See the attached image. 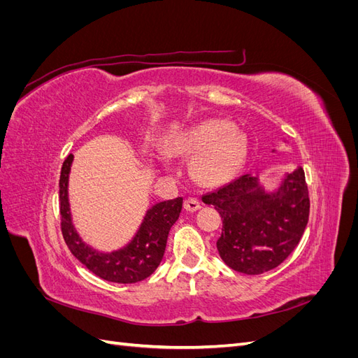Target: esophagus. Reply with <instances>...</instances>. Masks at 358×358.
I'll return each instance as SVG.
<instances>
[{
    "instance_id": "esophagus-1",
    "label": "esophagus",
    "mask_w": 358,
    "mask_h": 358,
    "mask_svg": "<svg viewBox=\"0 0 358 358\" xmlns=\"http://www.w3.org/2000/svg\"><path fill=\"white\" fill-rule=\"evenodd\" d=\"M183 206H185V210H188V212H196V210H199L201 208L200 201L196 197H188L185 200V204H183Z\"/></svg>"
}]
</instances>
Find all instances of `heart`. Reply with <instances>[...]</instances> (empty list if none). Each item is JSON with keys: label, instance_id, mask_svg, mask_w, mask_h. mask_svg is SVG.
<instances>
[{"label": "heart", "instance_id": "heart-1", "mask_svg": "<svg viewBox=\"0 0 358 358\" xmlns=\"http://www.w3.org/2000/svg\"><path fill=\"white\" fill-rule=\"evenodd\" d=\"M173 154L194 158L192 175L204 187L231 180L243 167L249 143L239 128L224 119H208L178 134Z\"/></svg>", "mask_w": 358, "mask_h": 358}]
</instances>
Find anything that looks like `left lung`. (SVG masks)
<instances>
[{
  "instance_id": "left-lung-1",
  "label": "left lung",
  "mask_w": 358,
  "mask_h": 358,
  "mask_svg": "<svg viewBox=\"0 0 358 358\" xmlns=\"http://www.w3.org/2000/svg\"><path fill=\"white\" fill-rule=\"evenodd\" d=\"M203 201L222 218L216 248L236 272L259 275L278 267L299 245L309 220L305 171L287 173L275 191H266L257 176L243 175Z\"/></svg>"
}]
</instances>
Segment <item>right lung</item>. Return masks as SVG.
<instances>
[{
    "label": "right lung",
    "mask_w": 358,
    "mask_h": 358,
    "mask_svg": "<svg viewBox=\"0 0 358 358\" xmlns=\"http://www.w3.org/2000/svg\"><path fill=\"white\" fill-rule=\"evenodd\" d=\"M73 154L64 161L59 178L61 230L71 254L101 279L116 284H134L152 275L164 257L171 225L179 218L183 199L159 201L150 208L133 241L113 252H100L86 245L71 220L69 201V178Z\"/></svg>",
    "instance_id": "1"
}]
</instances>
